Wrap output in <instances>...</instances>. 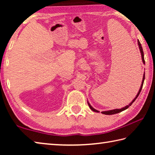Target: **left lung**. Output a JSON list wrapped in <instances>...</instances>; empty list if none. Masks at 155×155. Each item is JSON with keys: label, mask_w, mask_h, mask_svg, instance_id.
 Listing matches in <instances>:
<instances>
[{"label": "left lung", "mask_w": 155, "mask_h": 155, "mask_svg": "<svg viewBox=\"0 0 155 155\" xmlns=\"http://www.w3.org/2000/svg\"><path fill=\"white\" fill-rule=\"evenodd\" d=\"M137 42H138V46H139V48H140V52H141V59H142V61H143V64H145V61H144V56H143V49H142V47H141V44L140 42V41H139V40H137ZM144 79H145V72H144V74H143V79H142V82H141V87L140 88V90H139V91L138 93L137 94V96H135V98L132 101H131V103H130L129 104H128V105L125 106L124 107H123V108H121V109H113V110H109V111H102L101 113L102 114H105V115H113V114H118V113L121 112L122 111H124V110L127 109L128 107H129L131 104H132L133 103H134L135 101L136 100V98H137L138 96L140 95V94L141 92V89H142V87H143V81H144ZM87 104L89 107H90V108L94 112H97V113H99L100 111H98V110L95 109L94 108H93L91 106V104L89 103V102L87 101Z\"/></svg>", "instance_id": "left-lung-1"}]
</instances>
